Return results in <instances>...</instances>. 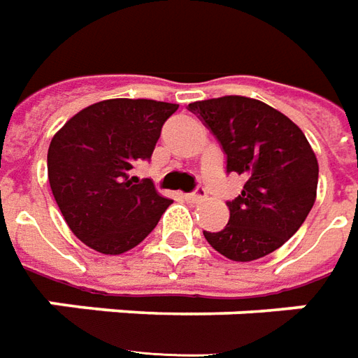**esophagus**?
<instances>
[{"label": "esophagus", "instance_id": "obj_1", "mask_svg": "<svg viewBox=\"0 0 358 358\" xmlns=\"http://www.w3.org/2000/svg\"><path fill=\"white\" fill-rule=\"evenodd\" d=\"M186 199L189 203H199V201H203L205 199V189L203 187H197L196 192H192V194H186Z\"/></svg>", "mask_w": 358, "mask_h": 358}]
</instances>
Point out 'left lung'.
Instances as JSON below:
<instances>
[{
    "label": "left lung",
    "instance_id": "left-lung-1",
    "mask_svg": "<svg viewBox=\"0 0 358 358\" xmlns=\"http://www.w3.org/2000/svg\"><path fill=\"white\" fill-rule=\"evenodd\" d=\"M221 143L227 172L246 182L227 201L231 219L205 240L232 262H252L281 248L301 229L316 201L318 161L294 122L269 104L248 96L192 102Z\"/></svg>",
    "mask_w": 358,
    "mask_h": 358
}]
</instances>
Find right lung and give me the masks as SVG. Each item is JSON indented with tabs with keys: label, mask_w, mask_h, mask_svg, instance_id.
Returning a JSON list of instances; mask_svg holds the SVG:
<instances>
[{
	"label": "right lung",
	"mask_w": 358,
	"mask_h": 358,
	"mask_svg": "<svg viewBox=\"0 0 358 358\" xmlns=\"http://www.w3.org/2000/svg\"><path fill=\"white\" fill-rule=\"evenodd\" d=\"M176 110L171 102L110 99L77 112L52 137L50 187L67 227L89 248L110 256L136 248L172 203L131 169L151 159Z\"/></svg>",
	"instance_id": "add662e5"
}]
</instances>
